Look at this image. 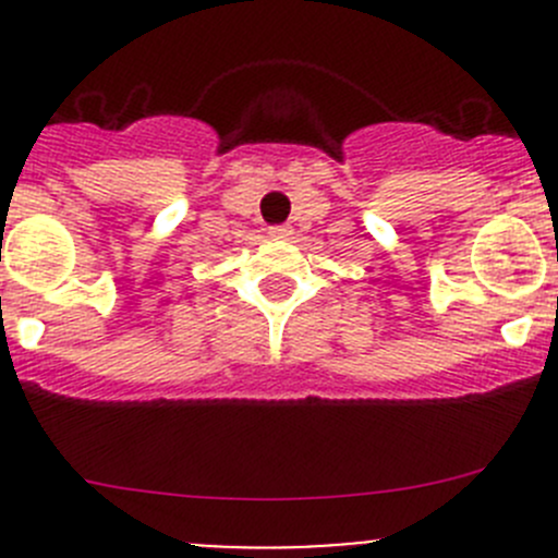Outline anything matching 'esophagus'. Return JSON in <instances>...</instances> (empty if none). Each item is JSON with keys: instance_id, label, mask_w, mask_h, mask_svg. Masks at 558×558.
Instances as JSON below:
<instances>
[{"instance_id": "obj_1", "label": "esophagus", "mask_w": 558, "mask_h": 558, "mask_svg": "<svg viewBox=\"0 0 558 558\" xmlns=\"http://www.w3.org/2000/svg\"><path fill=\"white\" fill-rule=\"evenodd\" d=\"M269 238L280 240V243H283V240L291 238V227H269Z\"/></svg>"}]
</instances>
